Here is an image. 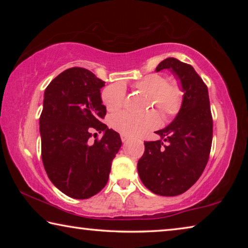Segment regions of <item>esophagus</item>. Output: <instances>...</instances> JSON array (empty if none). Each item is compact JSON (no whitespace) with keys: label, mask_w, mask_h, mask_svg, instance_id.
Returning <instances> with one entry per match:
<instances>
[{"label":"esophagus","mask_w":248,"mask_h":248,"mask_svg":"<svg viewBox=\"0 0 248 248\" xmlns=\"http://www.w3.org/2000/svg\"><path fill=\"white\" fill-rule=\"evenodd\" d=\"M128 140H129V138L127 136H124V134H121V141L127 142Z\"/></svg>","instance_id":"obj_1"}]
</instances>
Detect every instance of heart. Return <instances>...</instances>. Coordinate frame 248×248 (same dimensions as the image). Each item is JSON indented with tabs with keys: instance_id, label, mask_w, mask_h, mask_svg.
<instances>
[{
	"instance_id": "heart-1",
	"label": "heart",
	"mask_w": 248,
	"mask_h": 248,
	"mask_svg": "<svg viewBox=\"0 0 248 248\" xmlns=\"http://www.w3.org/2000/svg\"><path fill=\"white\" fill-rule=\"evenodd\" d=\"M134 89L149 95L151 107L155 106L165 119H170L182 107L184 91L175 79H167L164 74L153 73L133 84ZM125 87L124 83L116 82L105 87L102 92V102L108 111L115 112L124 106ZM159 118L155 111H148L143 115H132L120 112L111 117L110 125L116 131L128 137H138L149 130L156 128Z\"/></svg>"
}]
</instances>
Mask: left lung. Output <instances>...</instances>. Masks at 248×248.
I'll return each mask as SVG.
<instances>
[{
    "label": "left lung",
    "instance_id": "obj_1",
    "mask_svg": "<svg viewBox=\"0 0 248 248\" xmlns=\"http://www.w3.org/2000/svg\"><path fill=\"white\" fill-rule=\"evenodd\" d=\"M170 69L180 79L182 108L173 123L158 130L161 140L145 141L138 162V173L154 194L173 197L183 194L202 174L212 144L213 121L208 87L190 64L167 58L156 72Z\"/></svg>",
    "mask_w": 248,
    "mask_h": 248
}]
</instances>
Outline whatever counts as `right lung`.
Here are the masks:
<instances>
[{
	"mask_svg": "<svg viewBox=\"0 0 248 248\" xmlns=\"http://www.w3.org/2000/svg\"><path fill=\"white\" fill-rule=\"evenodd\" d=\"M105 82L84 68L63 71L45 91L41 111V158L49 179L74 199H87L106 186L111 162L121 146L118 132L102 123ZM102 140L89 141L91 132ZM95 134V133H94Z\"/></svg>",
	"mask_w": 248,
	"mask_h": 248,
	"instance_id": "add662e5",
	"label": "right lung"
}]
</instances>
